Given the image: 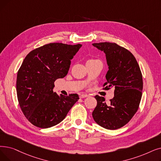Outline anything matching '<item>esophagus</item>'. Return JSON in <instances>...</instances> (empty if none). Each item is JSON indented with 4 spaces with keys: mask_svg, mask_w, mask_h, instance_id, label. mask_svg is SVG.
Returning a JSON list of instances; mask_svg holds the SVG:
<instances>
[{
    "mask_svg": "<svg viewBox=\"0 0 161 161\" xmlns=\"http://www.w3.org/2000/svg\"><path fill=\"white\" fill-rule=\"evenodd\" d=\"M87 97H88V95H87V94H81L80 95V98H81V99H83V98H85Z\"/></svg>",
    "mask_w": 161,
    "mask_h": 161,
    "instance_id": "34e87169",
    "label": "esophagus"
}]
</instances>
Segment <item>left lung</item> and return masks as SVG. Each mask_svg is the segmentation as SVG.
Masks as SVG:
<instances>
[{"instance_id":"obj_1","label":"left lung","mask_w":161,"mask_h":161,"mask_svg":"<svg viewBox=\"0 0 161 161\" xmlns=\"http://www.w3.org/2000/svg\"><path fill=\"white\" fill-rule=\"evenodd\" d=\"M92 45L106 56L108 70L104 89L114 88V96L108 105L103 97L95 96L97 104L93 118L104 128H120L134 116L141 101L143 79L140 68L134 56L122 47L109 42Z\"/></svg>"}]
</instances>
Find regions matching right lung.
Listing matches in <instances>:
<instances>
[{
    "instance_id": "add662e5",
    "label": "right lung",
    "mask_w": 161,
    "mask_h": 161,
    "mask_svg": "<svg viewBox=\"0 0 161 161\" xmlns=\"http://www.w3.org/2000/svg\"><path fill=\"white\" fill-rule=\"evenodd\" d=\"M81 46L49 43L24 58L17 74V97L24 114L36 126L48 128L59 124L78 101V95H58L53 89L54 81L67 75Z\"/></svg>"
}]
</instances>
